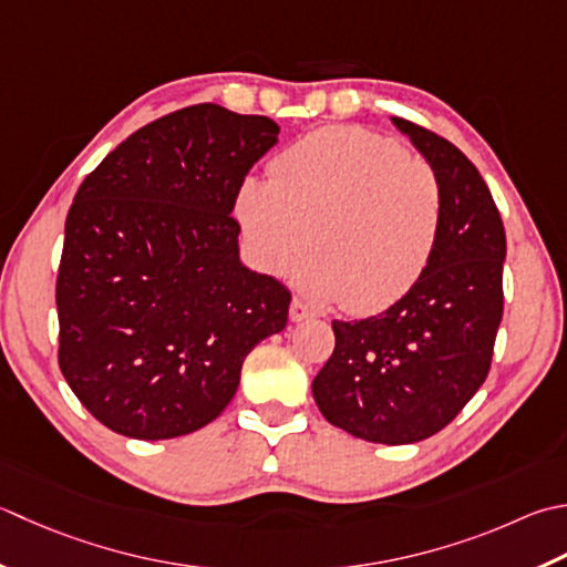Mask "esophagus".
Listing matches in <instances>:
<instances>
[{"instance_id": "obj_1", "label": "esophagus", "mask_w": 567, "mask_h": 567, "mask_svg": "<svg viewBox=\"0 0 567 567\" xmlns=\"http://www.w3.org/2000/svg\"><path fill=\"white\" fill-rule=\"evenodd\" d=\"M309 317H315V309L309 307V305H305L302 299H292V305H290V319L292 321H305V319H309Z\"/></svg>"}]
</instances>
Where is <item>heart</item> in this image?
<instances>
[{
    "instance_id": "1",
    "label": "heart",
    "mask_w": 567,
    "mask_h": 567,
    "mask_svg": "<svg viewBox=\"0 0 567 567\" xmlns=\"http://www.w3.org/2000/svg\"><path fill=\"white\" fill-rule=\"evenodd\" d=\"M246 176L236 218L258 268L280 275L312 246L295 285L353 315L395 305L430 268L445 226L437 172L391 137L353 125L309 132Z\"/></svg>"
}]
</instances>
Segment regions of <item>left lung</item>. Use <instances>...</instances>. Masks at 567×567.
Masks as SVG:
<instances>
[{
  "instance_id": "obj_1",
  "label": "left lung",
  "mask_w": 567,
  "mask_h": 567,
  "mask_svg": "<svg viewBox=\"0 0 567 567\" xmlns=\"http://www.w3.org/2000/svg\"><path fill=\"white\" fill-rule=\"evenodd\" d=\"M437 172L445 226L427 272L385 312L331 321L337 347L312 383L331 425L410 445L457 417L492 369L504 315L506 233L489 186L445 137L393 117Z\"/></svg>"
}]
</instances>
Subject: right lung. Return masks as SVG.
Here are the masks:
<instances>
[{
  "mask_svg": "<svg viewBox=\"0 0 567 567\" xmlns=\"http://www.w3.org/2000/svg\"><path fill=\"white\" fill-rule=\"evenodd\" d=\"M277 135L270 117L192 105L132 132L78 188L55 280L59 365L117 435L208 425L255 343L285 329L292 295L240 262L230 216Z\"/></svg>",
  "mask_w": 567,
  "mask_h": 567,
  "instance_id": "right-lung-1",
  "label": "right lung"
}]
</instances>
